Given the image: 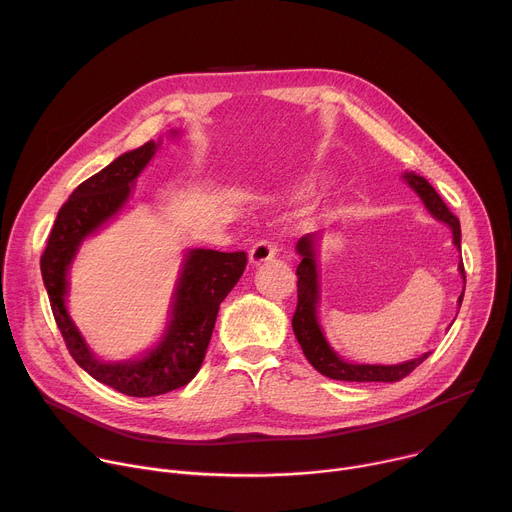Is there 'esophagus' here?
Masks as SVG:
<instances>
[{"label": "esophagus", "instance_id": "obj_1", "mask_svg": "<svg viewBox=\"0 0 512 512\" xmlns=\"http://www.w3.org/2000/svg\"><path fill=\"white\" fill-rule=\"evenodd\" d=\"M277 251H279V247H277V243L275 241H271V239H261V241H257L253 247H251V251H249V261H251V265H263V263H267L269 259H273L275 255H277Z\"/></svg>", "mask_w": 512, "mask_h": 512}]
</instances>
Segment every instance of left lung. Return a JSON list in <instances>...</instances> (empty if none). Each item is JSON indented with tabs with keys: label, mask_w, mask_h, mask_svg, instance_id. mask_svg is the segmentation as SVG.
<instances>
[{
	"label": "left lung",
	"mask_w": 512,
	"mask_h": 512,
	"mask_svg": "<svg viewBox=\"0 0 512 512\" xmlns=\"http://www.w3.org/2000/svg\"><path fill=\"white\" fill-rule=\"evenodd\" d=\"M405 182L419 194L423 200L425 208L437 218V221L446 223L452 229L454 235V245L460 249L462 243V231H460V221L450 212L446 202L440 198L433 190V186L419 174L415 172H405L403 174ZM320 245V235L310 233L302 237L296 245V251L300 253L302 261L298 265V308L294 318H291V326H294V334L310 360L312 367L322 373L324 377L336 379V381H352V383H395L407 377L415 367L429 356V352L421 354L419 358L401 362V364H352L340 358L328 340L324 338V332L318 322V300H320V283H318V263H316V253ZM462 277H464V287H466V273H464V263L458 265ZM464 294L458 298V306H462Z\"/></svg>",
	"instance_id": "8db88e82"
}]
</instances>
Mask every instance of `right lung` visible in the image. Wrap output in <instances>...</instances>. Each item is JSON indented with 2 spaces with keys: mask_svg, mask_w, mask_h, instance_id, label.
<instances>
[{
  "mask_svg": "<svg viewBox=\"0 0 512 512\" xmlns=\"http://www.w3.org/2000/svg\"><path fill=\"white\" fill-rule=\"evenodd\" d=\"M158 143L148 141L85 180L58 210L46 249L40 257L56 326L70 356L99 383L129 395L156 397L188 385L204 360L221 302L237 285L247 265V253L190 249L186 253L170 308V322L156 344L141 358L103 362L89 350L64 304L68 267L81 243L101 229L125 206L141 170L154 158Z\"/></svg>",
  "mask_w": 512,
  "mask_h": 512,
  "instance_id": "add662e5",
  "label": "right lung"
}]
</instances>
